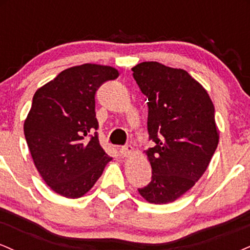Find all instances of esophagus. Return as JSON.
<instances>
[{
    "instance_id": "esophagus-1",
    "label": "esophagus",
    "mask_w": 250,
    "mask_h": 250,
    "mask_svg": "<svg viewBox=\"0 0 250 250\" xmlns=\"http://www.w3.org/2000/svg\"><path fill=\"white\" fill-rule=\"evenodd\" d=\"M120 153H121L123 156L128 157V156H130V155L134 153V148L131 147V146L127 145V146H125V147H122L121 149H120Z\"/></svg>"
}]
</instances>
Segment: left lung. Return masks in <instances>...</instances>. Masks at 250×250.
<instances>
[{"label": "left lung", "instance_id": "8db88e82", "mask_svg": "<svg viewBox=\"0 0 250 250\" xmlns=\"http://www.w3.org/2000/svg\"><path fill=\"white\" fill-rule=\"evenodd\" d=\"M133 76L148 99L147 154L151 181L139 193L166 205L188 191L209 166L219 143L215 109L206 89L186 70L142 62Z\"/></svg>", "mask_w": 250, "mask_h": 250}]
</instances>
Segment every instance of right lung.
I'll list each match as a JSON object with an SVG mask.
<instances>
[{"mask_svg":"<svg viewBox=\"0 0 250 250\" xmlns=\"http://www.w3.org/2000/svg\"><path fill=\"white\" fill-rule=\"evenodd\" d=\"M117 76L115 68L85 63L61 71L33 97L25 140L42 179L62 196H83L111 160L96 131L95 94Z\"/></svg>","mask_w":250,"mask_h":250,"instance_id":"obj_1","label":"right lung"}]
</instances>
